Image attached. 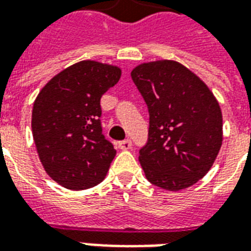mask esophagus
Wrapping results in <instances>:
<instances>
[{
	"mask_svg": "<svg viewBox=\"0 0 251 251\" xmlns=\"http://www.w3.org/2000/svg\"><path fill=\"white\" fill-rule=\"evenodd\" d=\"M118 148L121 151H127L131 148V141L130 140H124V141L118 142Z\"/></svg>",
	"mask_w": 251,
	"mask_h": 251,
	"instance_id": "esophagus-1",
	"label": "esophagus"
}]
</instances>
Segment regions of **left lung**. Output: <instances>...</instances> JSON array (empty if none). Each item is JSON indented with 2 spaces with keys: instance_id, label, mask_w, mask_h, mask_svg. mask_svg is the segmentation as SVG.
I'll list each match as a JSON object with an SVG mask.
<instances>
[{
  "instance_id": "left-lung-1",
  "label": "left lung",
  "mask_w": 251,
  "mask_h": 251,
  "mask_svg": "<svg viewBox=\"0 0 251 251\" xmlns=\"http://www.w3.org/2000/svg\"><path fill=\"white\" fill-rule=\"evenodd\" d=\"M131 79L149 110V138L138 156L147 179L168 191L194 185L210 171L223 141L214 94L176 60L141 63Z\"/></svg>"
}]
</instances>
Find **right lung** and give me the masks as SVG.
I'll use <instances>...</instances> for the list:
<instances>
[{
    "instance_id": "obj_1",
    "label": "right lung",
    "mask_w": 251,
    "mask_h": 251,
    "mask_svg": "<svg viewBox=\"0 0 251 251\" xmlns=\"http://www.w3.org/2000/svg\"><path fill=\"white\" fill-rule=\"evenodd\" d=\"M113 64L82 60L52 77L36 97L32 134L46 172L82 191L106 177L117 151L102 134L100 98L121 77Z\"/></svg>"
}]
</instances>
